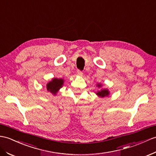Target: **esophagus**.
Returning <instances> with one entry per match:
<instances>
[{"mask_svg": "<svg viewBox=\"0 0 156 156\" xmlns=\"http://www.w3.org/2000/svg\"><path fill=\"white\" fill-rule=\"evenodd\" d=\"M77 75H78V76H82V75H83L82 71H81L80 70H77Z\"/></svg>", "mask_w": 156, "mask_h": 156, "instance_id": "34e87169", "label": "esophagus"}]
</instances>
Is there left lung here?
Masks as SVG:
<instances>
[{
  "label": "left lung",
  "instance_id": "obj_1",
  "mask_svg": "<svg viewBox=\"0 0 156 156\" xmlns=\"http://www.w3.org/2000/svg\"><path fill=\"white\" fill-rule=\"evenodd\" d=\"M98 87H101V84H97ZM98 97H105L106 96H108L109 94V91L108 89H101V90H98V92L96 93Z\"/></svg>",
  "mask_w": 156,
  "mask_h": 156
}]
</instances>
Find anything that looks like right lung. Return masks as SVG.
<instances>
[{"mask_svg": "<svg viewBox=\"0 0 156 156\" xmlns=\"http://www.w3.org/2000/svg\"><path fill=\"white\" fill-rule=\"evenodd\" d=\"M63 85V79L54 78L51 81H49L46 86L47 90L55 95L60 88H62Z\"/></svg>", "mask_w": 156, "mask_h": 156, "instance_id": "add662e5", "label": "right lung"}]
</instances>
